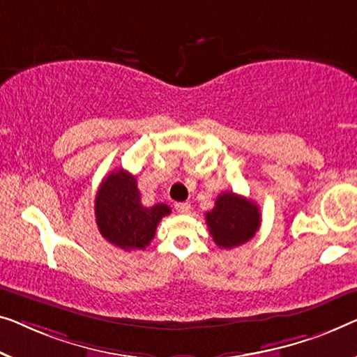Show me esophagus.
I'll return each instance as SVG.
<instances>
[{
  "instance_id": "obj_1",
  "label": "esophagus",
  "mask_w": 357,
  "mask_h": 357,
  "mask_svg": "<svg viewBox=\"0 0 357 357\" xmlns=\"http://www.w3.org/2000/svg\"><path fill=\"white\" fill-rule=\"evenodd\" d=\"M174 210H176L178 213H189V210H190V204L189 202H176V204H174Z\"/></svg>"
}]
</instances>
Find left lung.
Wrapping results in <instances>:
<instances>
[{"mask_svg": "<svg viewBox=\"0 0 357 357\" xmlns=\"http://www.w3.org/2000/svg\"><path fill=\"white\" fill-rule=\"evenodd\" d=\"M210 236L218 247L234 248L248 242L261 225L258 205L234 192L218 195L215 208L205 213Z\"/></svg>", "mask_w": 357, "mask_h": 357, "instance_id": "1", "label": "left lung"}]
</instances>
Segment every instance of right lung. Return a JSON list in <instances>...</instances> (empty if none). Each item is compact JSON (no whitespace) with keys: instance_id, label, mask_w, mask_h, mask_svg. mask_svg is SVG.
<instances>
[{"instance_id":"obj_1","label":"right lung","mask_w":357,"mask_h":357,"mask_svg":"<svg viewBox=\"0 0 357 357\" xmlns=\"http://www.w3.org/2000/svg\"><path fill=\"white\" fill-rule=\"evenodd\" d=\"M96 222L105 241L121 250H144L155 236L163 216L172 213L165 204L144 206L137 181L123 168L104 178L94 202Z\"/></svg>"}]
</instances>
